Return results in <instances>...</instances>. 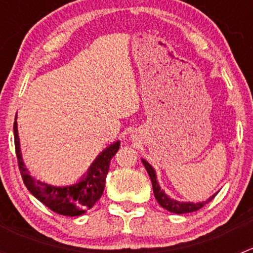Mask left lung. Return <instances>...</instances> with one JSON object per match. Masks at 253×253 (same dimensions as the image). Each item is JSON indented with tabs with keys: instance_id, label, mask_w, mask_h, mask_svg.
I'll return each mask as SVG.
<instances>
[{
	"instance_id": "left-lung-1",
	"label": "left lung",
	"mask_w": 253,
	"mask_h": 253,
	"mask_svg": "<svg viewBox=\"0 0 253 253\" xmlns=\"http://www.w3.org/2000/svg\"><path fill=\"white\" fill-rule=\"evenodd\" d=\"M142 163H143V165H144L145 169H147L150 180H152L153 192H154L155 200L158 201V203H159L163 208H165L167 211H171V213L185 214V213H191V211H198V209L202 208V207L207 205V203L211 202V201L215 197L216 193H218V192L214 193V195L211 196V197H209L207 201H203V202H198V203L181 202V201L174 200V198H171L170 196H168L167 193H165L164 190H162L159 182H158L157 172H155L154 168H153L152 165H150L145 159H142Z\"/></svg>"
}]
</instances>
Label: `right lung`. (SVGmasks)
Listing matches in <instances>:
<instances>
[{
	"mask_svg": "<svg viewBox=\"0 0 253 253\" xmlns=\"http://www.w3.org/2000/svg\"><path fill=\"white\" fill-rule=\"evenodd\" d=\"M14 145L24 185L29 192L39 200L42 205L55 213L66 216H79L85 213L88 209L100 200L105 188L106 175H108L110 162L120 148V141L114 142L106 147L95 158L86 172L76 183L66 186H53L50 183L37 180L29 174V170L23 162L22 150H20L19 136H18L17 116L13 125Z\"/></svg>",
	"mask_w": 253,
	"mask_h": 253,
	"instance_id": "obj_1",
	"label": "right lung"
}]
</instances>
